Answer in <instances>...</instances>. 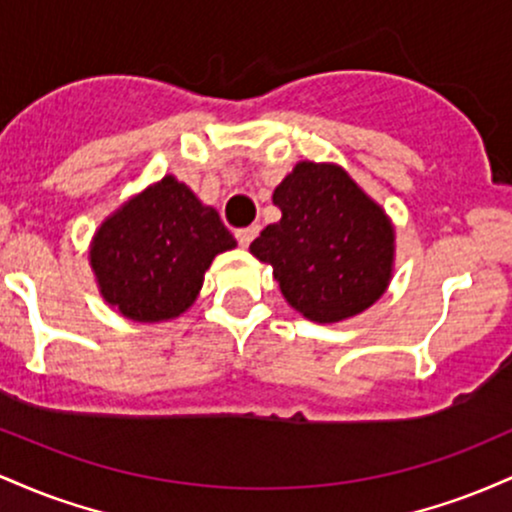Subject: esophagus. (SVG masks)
I'll return each mask as SVG.
<instances>
[{
  "instance_id": "1",
  "label": "esophagus",
  "mask_w": 512,
  "mask_h": 512,
  "mask_svg": "<svg viewBox=\"0 0 512 512\" xmlns=\"http://www.w3.org/2000/svg\"><path fill=\"white\" fill-rule=\"evenodd\" d=\"M257 231H260V226H248V228H238L236 231V238L238 243L243 245V248H248V245L252 243V238L257 236Z\"/></svg>"
}]
</instances>
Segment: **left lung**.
I'll use <instances>...</instances> for the list:
<instances>
[{
  "label": "left lung",
  "instance_id": "left-lung-1",
  "mask_svg": "<svg viewBox=\"0 0 512 512\" xmlns=\"http://www.w3.org/2000/svg\"><path fill=\"white\" fill-rule=\"evenodd\" d=\"M272 199L281 219L252 240L250 252L272 264L291 308L330 325L383 296L395 269V226L342 166L298 161Z\"/></svg>",
  "mask_w": 512,
  "mask_h": 512
}]
</instances>
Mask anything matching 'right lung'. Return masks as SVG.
<instances>
[{"label": "right lung", "instance_id": "right-lung-1", "mask_svg": "<svg viewBox=\"0 0 512 512\" xmlns=\"http://www.w3.org/2000/svg\"><path fill=\"white\" fill-rule=\"evenodd\" d=\"M236 245L219 211L166 175L96 228L88 264L115 313L132 322H168L197 301L214 257Z\"/></svg>", "mask_w": 512, "mask_h": 512}]
</instances>
